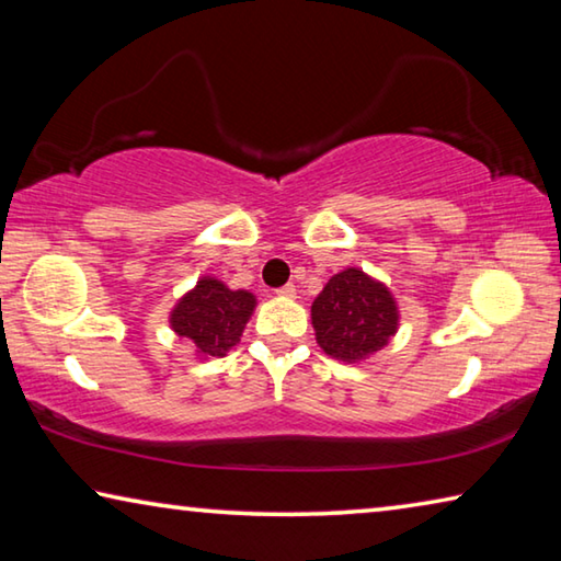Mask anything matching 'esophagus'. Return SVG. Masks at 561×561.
<instances>
[{
	"instance_id": "34e87169",
	"label": "esophagus",
	"mask_w": 561,
	"mask_h": 561,
	"mask_svg": "<svg viewBox=\"0 0 561 561\" xmlns=\"http://www.w3.org/2000/svg\"><path fill=\"white\" fill-rule=\"evenodd\" d=\"M277 294H279V297L291 299V297H297V287H294V284H284V287L277 289Z\"/></svg>"
}]
</instances>
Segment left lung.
Instances as JSON below:
<instances>
[{
    "mask_svg": "<svg viewBox=\"0 0 561 561\" xmlns=\"http://www.w3.org/2000/svg\"><path fill=\"white\" fill-rule=\"evenodd\" d=\"M317 344L339 360H364L398 331V307L388 287L356 267L334 274L311 304Z\"/></svg>",
    "mask_w": 561,
    "mask_h": 561,
    "instance_id": "1",
    "label": "left lung"
}]
</instances>
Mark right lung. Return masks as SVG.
<instances>
[{"instance_id":"add662e5","label":"right lung","mask_w":561,"mask_h":561,"mask_svg":"<svg viewBox=\"0 0 561 561\" xmlns=\"http://www.w3.org/2000/svg\"><path fill=\"white\" fill-rule=\"evenodd\" d=\"M254 304V294L232 291L220 279L203 277L170 311V327L180 339L193 341L197 356H225L240 344Z\"/></svg>"}]
</instances>
